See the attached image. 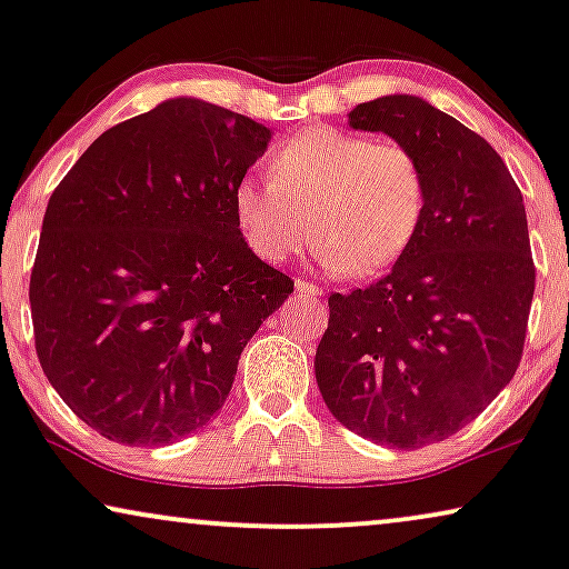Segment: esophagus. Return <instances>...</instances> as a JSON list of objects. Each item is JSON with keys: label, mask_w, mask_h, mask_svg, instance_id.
Masks as SVG:
<instances>
[{"label": "esophagus", "mask_w": 569, "mask_h": 569, "mask_svg": "<svg viewBox=\"0 0 569 569\" xmlns=\"http://www.w3.org/2000/svg\"><path fill=\"white\" fill-rule=\"evenodd\" d=\"M293 289H297V293H301V297H312V299L322 297V289H318V286H312V283H307V280H293Z\"/></svg>", "instance_id": "34e87169"}]
</instances>
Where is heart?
Instances as JSON below:
<instances>
[{"label": "heart", "instance_id": "1", "mask_svg": "<svg viewBox=\"0 0 569 569\" xmlns=\"http://www.w3.org/2000/svg\"><path fill=\"white\" fill-rule=\"evenodd\" d=\"M272 178L243 176L233 214L264 262H283L318 231L315 260L328 272L376 276L412 243L426 210V181L405 143L341 128H307L280 143Z\"/></svg>", "mask_w": 569, "mask_h": 569}]
</instances>
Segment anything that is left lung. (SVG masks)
Returning <instances> with one entry per match:
<instances>
[{
  "label": "left lung",
  "mask_w": 569,
  "mask_h": 569,
  "mask_svg": "<svg viewBox=\"0 0 569 569\" xmlns=\"http://www.w3.org/2000/svg\"><path fill=\"white\" fill-rule=\"evenodd\" d=\"M349 128L405 143L426 210L386 278L328 299L315 378L341 426L420 449L476 420L520 365L536 289L528 218L491 143L426 99L357 104Z\"/></svg>",
  "instance_id": "8db88e82"
}]
</instances>
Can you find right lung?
Here are the masks:
<instances>
[{
    "instance_id": "obj_1",
    "label": "right lung",
    "mask_w": 569,
    "mask_h": 569,
    "mask_svg": "<svg viewBox=\"0 0 569 569\" xmlns=\"http://www.w3.org/2000/svg\"><path fill=\"white\" fill-rule=\"evenodd\" d=\"M270 139L247 114L164 99L99 136L49 197L28 293L36 355L99 436L168 446L204 428L289 299L293 280L233 214Z\"/></svg>"
}]
</instances>
